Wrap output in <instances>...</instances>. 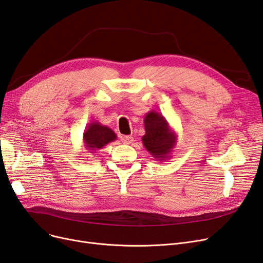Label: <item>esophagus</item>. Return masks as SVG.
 Here are the masks:
<instances>
[{
	"mask_svg": "<svg viewBox=\"0 0 263 263\" xmlns=\"http://www.w3.org/2000/svg\"><path fill=\"white\" fill-rule=\"evenodd\" d=\"M122 142L124 143V144H126V145H129V144H131L132 142H133V137H131V135H125V137H122Z\"/></svg>",
	"mask_w": 263,
	"mask_h": 263,
	"instance_id": "esophagus-1",
	"label": "esophagus"
}]
</instances>
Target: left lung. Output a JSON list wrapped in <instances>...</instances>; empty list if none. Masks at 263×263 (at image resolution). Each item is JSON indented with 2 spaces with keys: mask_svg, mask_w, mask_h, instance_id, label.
Here are the masks:
<instances>
[{
  "mask_svg": "<svg viewBox=\"0 0 263 263\" xmlns=\"http://www.w3.org/2000/svg\"><path fill=\"white\" fill-rule=\"evenodd\" d=\"M145 134L142 137L144 147L157 161H166L177 146L178 135L166 118L155 110L144 117Z\"/></svg>",
  "mask_w": 263,
  "mask_h": 263,
  "instance_id": "left-lung-1",
  "label": "left lung"
}]
</instances>
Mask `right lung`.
Returning a JSON list of instances; mask_svg holds the SVG:
<instances>
[{"mask_svg": "<svg viewBox=\"0 0 263 263\" xmlns=\"http://www.w3.org/2000/svg\"><path fill=\"white\" fill-rule=\"evenodd\" d=\"M83 147L94 153L100 151L105 145L117 140V134L108 126L103 125L99 121H92L83 132Z\"/></svg>", "mask_w": 263, "mask_h": 263, "instance_id": "add662e5", "label": "right lung"}]
</instances>
